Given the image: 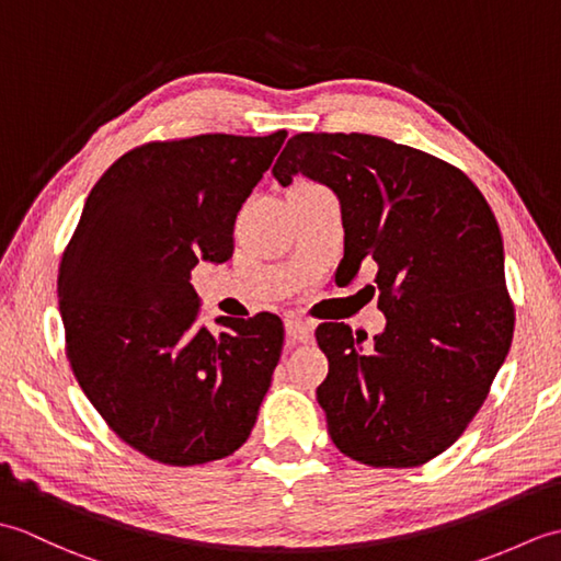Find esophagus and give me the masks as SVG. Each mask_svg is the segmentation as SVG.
<instances>
[{
  "label": "esophagus",
  "mask_w": 561,
  "mask_h": 561,
  "mask_svg": "<svg viewBox=\"0 0 561 561\" xmlns=\"http://www.w3.org/2000/svg\"><path fill=\"white\" fill-rule=\"evenodd\" d=\"M284 330H287L289 342H308L313 337V325L304 318H287L284 320Z\"/></svg>",
  "instance_id": "34e87169"
}]
</instances>
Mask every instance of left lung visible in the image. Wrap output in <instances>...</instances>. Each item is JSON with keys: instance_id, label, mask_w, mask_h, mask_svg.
Masks as SVG:
<instances>
[{"instance_id": "8db88e82", "label": "left lung", "mask_w": 561, "mask_h": 561, "mask_svg": "<svg viewBox=\"0 0 561 561\" xmlns=\"http://www.w3.org/2000/svg\"><path fill=\"white\" fill-rule=\"evenodd\" d=\"M330 187L340 199L352 282L376 265L386 330H316L330 371L316 396L344 456L374 468H414L456 440L490 392L514 337L502 231L456 165L374 135L301 133L272 175Z\"/></svg>"}]
</instances>
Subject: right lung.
<instances>
[{
    "instance_id": "1",
    "label": "right lung",
    "mask_w": 561,
    "mask_h": 561,
    "mask_svg": "<svg viewBox=\"0 0 561 561\" xmlns=\"http://www.w3.org/2000/svg\"><path fill=\"white\" fill-rule=\"evenodd\" d=\"M287 133L153 141L117 159L83 205L57 277L67 356L125 444L202 465L245 444L284 344L277 316L199 323L190 274L233 255V224Z\"/></svg>"
}]
</instances>
